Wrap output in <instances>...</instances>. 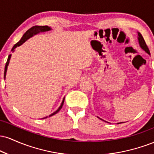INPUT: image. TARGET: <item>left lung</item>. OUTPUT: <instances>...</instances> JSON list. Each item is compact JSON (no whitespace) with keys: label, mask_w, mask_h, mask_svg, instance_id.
<instances>
[{"label":"left lung","mask_w":154,"mask_h":154,"mask_svg":"<svg viewBox=\"0 0 154 154\" xmlns=\"http://www.w3.org/2000/svg\"><path fill=\"white\" fill-rule=\"evenodd\" d=\"M137 40H138V43H139L140 47V48L142 49V50H143L146 53V54H148V55H151V54H150L149 49H148V46L146 45V42H145L143 38L142 35H141L140 32H137ZM98 118H99L100 120H103V121H104L103 119H100V118L98 117ZM104 122H106V121H104ZM119 123H124V122H119L118 124H119Z\"/></svg>","instance_id":"obj_1"}]
</instances>
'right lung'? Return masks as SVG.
I'll list each match as a JSON object with an SVG mask.
<instances>
[{
	"label": "right lung",
	"mask_w": 154,
	"mask_h": 154,
	"mask_svg": "<svg viewBox=\"0 0 154 154\" xmlns=\"http://www.w3.org/2000/svg\"><path fill=\"white\" fill-rule=\"evenodd\" d=\"M50 30H51V28L48 26H32V27H31L30 29H28V30L26 31L24 35H23L22 38H21V40H19L18 43H16L15 45H14V47L12 48V49H11V51H12V52H14V50H15L16 48L18 47V46H20V45H22V44L24 43V42H26V40H28V39L32 38V37H33L34 35H38L40 32H48V31H50ZM11 57V54H10L9 56H8V59H7V61H6V66H5L4 79H6L7 69H8V64H9V61H10ZM64 99H65V98H63L62 102H61V105H60L59 109H58L56 111H54V113H52V114H50V115H49L48 116H52L53 115H54V114H57V113L59 112L60 110H61V109L63 106V102H64ZM48 116H45V117L42 118V119H46V118L48 117Z\"/></svg>",
	"instance_id": "1"
}]
</instances>
